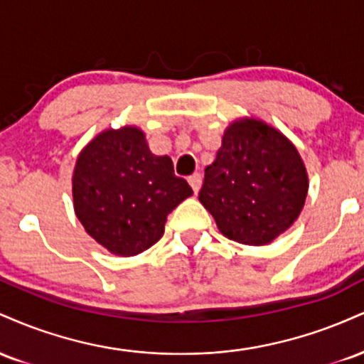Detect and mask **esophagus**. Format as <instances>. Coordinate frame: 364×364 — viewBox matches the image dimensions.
Here are the masks:
<instances>
[{
	"instance_id": "1",
	"label": "esophagus",
	"mask_w": 364,
	"mask_h": 364,
	"mask_svg": "<svg viewBox=\"0 0 364 364\" xmlns=\"http://www.w3.org/2000/svg\"><path fill=\"white\" fill-rule=\"evenodd\" d=\"M188 183H190L191 188H193V191H195V193H198L200 186H202V174H200V173H195V174H191V176L188 178Z\"/></svg>"
}]
</instances>
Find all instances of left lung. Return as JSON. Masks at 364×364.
Listing matches in <instances>:
<instances>
[{
    "mask_svg": "<svg viewBox=\"0 0 364 364\" xmlns=\"http://www.w3.org/2000/svg\"><path fill=\"white\" fill-rule=\"evenodd\" d=\"M306 193L294 145L263 121L241 119L225 129L198 198L225 237L262 246L291 228Z\"/></svg>",
    "mask_w": 364,
    "mask_h": 364,
    "instance_id": "obj_1",
    "label": "left lung"
}]
</instances>
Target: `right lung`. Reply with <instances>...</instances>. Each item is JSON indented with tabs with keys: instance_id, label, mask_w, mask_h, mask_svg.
I'll list each match as a JSON object with an SVG mask.
<instances>
[{
	"instance_id": "add662e5",
	"label": "right lung",
	"mask_w": 364,
	"mask_h": 364,
	"mask_svg": "<svg viewBox=\"0 0 364 364\" xmlns=\"http://www.w3.org/2000/svg\"><path fill=\"white\" fill-rule=\"evenodd\" d=\"M190 195L171 157L154 156L139 128L106 129L75 166V214L99 245L121 257L156 245L168 215Z\"/></svg>"
}]
</instances>
